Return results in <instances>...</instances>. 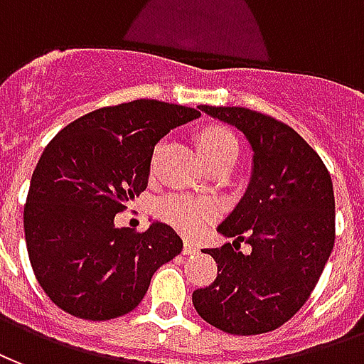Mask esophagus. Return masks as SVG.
<instances>
[{
  "label": "esophagus",
  "instance_id": "esophagus-1",
  "mask_svg": "<svg viewBox=\"0 0 364 364\" xmlns=\"http://www.w3.org/2000/svg\"><path fill=\"white\" fill-rule=\"evenodd\" d=\"M196 252H198V244L193 242V240H188V238H186V240H184V254H188V256H190V254H196Z\"/></svg>",
  "mask_w": 364,
  "mask_h": 364
}]
</instances>
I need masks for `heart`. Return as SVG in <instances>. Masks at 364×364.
I'll return each mask as SVG.
<instances>
[{
    "label": "heart",
    "mask_w": 364,
    "mask_h": 364,
    "mask_svg": "<svg viewBox=\"0 0 364 364\" xmlns=\"http://www.w3.org/2000/svg\"><path fill=\"white\" fill-rule=\"evenodd\" d=\"M196 145L205 164L221 161L227 156H235L238 153V141L235 134L223 126H208L201 129L196 137ZM156 213L161 219L174 225L176 229L184 230L188 235L200 232L215 215V205L208 200H196L182 193H171L156 205Z\"/></svg>",
    "instance_id": "obj_1"
}]
</instances>
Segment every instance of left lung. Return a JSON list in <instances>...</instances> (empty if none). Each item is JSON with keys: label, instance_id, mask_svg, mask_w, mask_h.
I'll return each instance as SVG.
<instances>
[{"label": "left lung", "instance_id": "obj_1", "mask_svg": "<svg viewBox=\"0 0 364 364\" xmlns=\"http://www.w3.org/2000/svg\"><path fill=\"white\" fill-rule=\"evenodd\" d=\"M242 132L252 149L246 192L217 227L232 242L208 248L217 262L209 287L193 291L198 314L235 336L277 330L309 301L336 240L333 186L322 159L272 116L238 106H200ZM240 242L252 250L242 255Z\"/></svg>", "mask_w": 364, "mask_h": 364}]
</instances>
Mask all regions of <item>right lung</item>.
<instances>
[{
  "label": "right lung",
  "instance_id": "add662e5",
  "mask_svg": "<svg viewBox=\"0 0 364 364\" xmlns=\"http://www.w3.org/2000/svg\"><path fill=\"white\" fill-rule=\"evenodd\" d=\"M200 116L141 98L85 114L48 143L31 178L25 240L41 287L71 316L132 312L153 273L182 252L166 223L134 232L118 229L114 217L147 188L156 143Z\"/></svg>",
  "mask_w": 364,
  "mask_h": 364
}]
</instances>
